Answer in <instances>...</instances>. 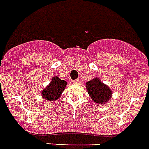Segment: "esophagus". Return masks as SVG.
I'll return each mask as SVG.
<instances>
[{"instance_id":"esophagus-1","label":"esophagus","mask_w":149,"mask_h":149,"mask_svg":"<svg viewBox=\"0 0 149 149\" xmlns=\"http://www.w3.org/2000/svg\"><path fill=\"white\" fill-rule=\"evenodd\" d=\"M80 83H81V81L79 79H76V80H74L73 81L74 85H79Z\"/></svg>"}]
</instances>
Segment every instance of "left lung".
Returning a JSON list of instances; mask_svg holds the SVG:
<instances>
[{"instance_id":"8db88e82","label":"left lung","mask_w":149,"mask_h":149,"mask_svg":"<svg viewBox=\"0 0 149 149\" xmlns=\"http://www.w3.org/2000/svg\"><path fill=\"white\" fill-rule=\"evenodd\" d=\"M86 86L89 97L97 104L107 103L112 95L110 88L103 83L98 78L86 81Z\"/></svg>"}]
</instances>
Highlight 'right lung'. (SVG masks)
Instances as JSON below:
<instances>
[{
  "mask_svg": "<svg viewBox=\"0 0 149 149\" xmlns=\"http://www.w3.org/2000/svg\"><path fill=\"white\" fill-rule=\"evenodd\" d=\"M67 81L61 80L57 76L52 77L50 83L41 91V97L51 101L58 100L65 89Z\"/></svg>",
  "mask_w": 149,
  "mask_h": 149,
  "instance_id": "1",
  "label": "right lung"
}]
</instances>
